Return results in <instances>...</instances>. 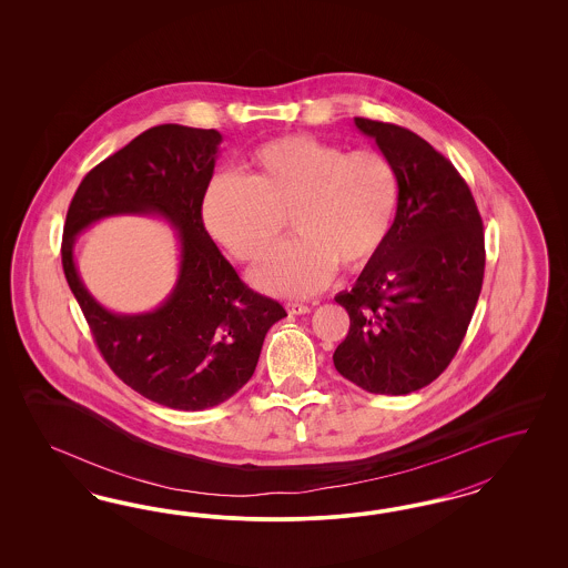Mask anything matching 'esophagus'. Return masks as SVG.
Wrapping results in <instances>:
<instances>
[{"mask_svg": "<svg viewBox=\"0 0 568 568\" xmlns=\"http://www.w3.org/2000/svg\"><path fill=\"white\" fill-rule=\"evenodd\" d=\"M287 312L293 316H300V314H308L310 306H306V304H287Z\"/></svg>", "mask_w": 568, "mask_h": 568, "instance_id": "obj_1", "label": "esophagus"}]
</instances>
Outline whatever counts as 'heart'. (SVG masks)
<instances>
[{
    "mask_svg": "<svg viewBox=\"0 0 568 568\" xmlns=\"http://www.w3.org/2000/svg\"><path fill=\"white\" fill-rule=\"evenodd\" d=\"M250 174L224 172L204 197L212 237L241 262H260L287 224L297 235L281 243L254 273L264 292L304 297L327 285L337 264L356 271L377 256L399 204L396 164L377 150L347 152L285 135L258 145Z\"/></svg>",
    "mask_w": 568,
    "mask_h": 568,
    "instance_id": "b5f03b06",
    "label": "heart"
}]
</instances>
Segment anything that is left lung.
I'll use <instances>...</instances> for the list:
<instances>
[{"label":"left lung","instance_id":"left-lung-1","mask_svg":"<svg viewBox=\"0 0 568 568\" xmlns=\"http://www.w3.org/2000/svg\"><path fill=\"white\" fill-rule=\"evenodd\" d=\"M354 122L396 164L399 204L381 252L335 295L349 331L333 364L371 394L406 396L439 377L465 339L485 271L481 214L425 139L389 122Z\"/></svg>","mask_w":568,"mask_h":568}]
</instances>
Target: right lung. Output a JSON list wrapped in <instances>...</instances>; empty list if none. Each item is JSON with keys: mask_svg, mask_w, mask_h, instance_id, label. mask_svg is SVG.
<instances>
[{"mask_svg": "<svg viewBox=\"0 0 568 568\" xmlns=\"http://www.w3.org/2000/svg\"><path fill=\"white\" fill-rule=\"evenodd\" d=\"M221 141L214 129H148L87 172L64 224V275L103 361L131 389L174 410H204L235 396L256 371L268 328L287 316L241 281L202 221ZM119 213H155L178 231L180 276L152 313L103 310L75 271V235Z\"/></svg>", "mask_w": 568, "mask_h": 568, "instance_id": "obj_1", "label": "right lung"}]
</instances>
